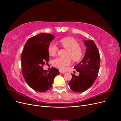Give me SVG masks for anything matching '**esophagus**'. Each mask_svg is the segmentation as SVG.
<instances>
[{
	"label": "esophagus",
	"mask_w": 121,
	"mask_h": 121,
	"mask_svg": "<svg viewBox=\"0 0 121 121\" xmlns=\"http://www.w3.org/2000/svg\"><path fill=\"white\" fill-rule=\"evenodd\" d=\"M59 71H60V73H63V74H64V73H65V72L64 71L61 70V69H59Z\"/></svg>",
	"instance_id": "obj_1"
}]
</instances>
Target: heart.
<instances>
[{
    "label": "heart",
    "instance_id": "heart-1",
    "mask_svg": "<svg viewBox=\"0 0 121 121\" xmlns=\"http://www.w3.org/2000/svg\"><path fill=\"white\" fill-rule=\"evenodd\" d=\"M60 43L64 48L68 50L67 57L63 58L57 57L52 62L54 67L61 69H64L65 67L71 63V59L75 62H78L82 59L83 56V49L80 46L79 43L73 38H64L60 40ZM58 47L53 42H51L48 47V53L50 56H53L58 51Z\"/></svg>",
    "mask_w": 121,
    "mask_h": 121
}]
</instances>
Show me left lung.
<instances>
[{
	"label": "left lung",
	"mask_w": 121,
	"mask_h": 121,
	"mask_svg": "<svg viewBox=\"0 0 121 121\" xmlns=\"http://www.w3.org/2000/svg\"><path fill=\"white\" fill-rule=\"evenodd\" d=\"M86 52L82 60L74 69L79 72V76L72 74V78L68 84L76 92H82L93 85L99 69L100 55L97 47L92 40H85Z\"/></svg>",
	"instance_id": "obj_1"
}]
</instances>
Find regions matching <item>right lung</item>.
Instances as JSON below:
<instances>
[{
  "label": "right lung",
  "instance_id": "1",
  "mask_svg": "<svg viewBox=\"0 0 121 121\" xmlns=\"http://www.w3.org/2000/svg\"><path fill=\"white\" fill-rule=\"evenodd\" d=\"M55 37L50 34L41 33L29 38L22 53V70L24 78L31 88L38 92H45L52 87L58 69L51 68L48 72L43 66L49 60L48 47Z\"/></svg>",
  "mask_w": 121,
  "mask_h": 121
}]
</instances>
